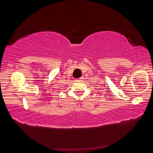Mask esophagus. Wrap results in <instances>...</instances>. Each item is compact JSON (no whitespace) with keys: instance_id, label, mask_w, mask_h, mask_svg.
<instances>
[{"instance_id":"obj_1","label":"esophagus","mask_w":153,"mask_h":153,"mask_svg":"<svg viewBox=\"0 0 153 153\" xmlns=\"http://www.w3.org/2000/svg\"><path fill=\"white\" fill-rule=\"evenodd\" d=\"M83 79H84V77H80V78H79L78 79H77V80H82Z\"/></svg>"}]
</instances>
